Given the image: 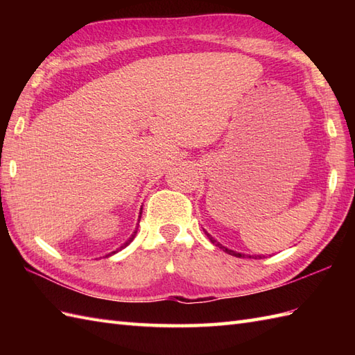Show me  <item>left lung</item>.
I'll return each instance as SVG.
<instances>
[{
  "mask_svg": "<svg viewBox=\"0 0 355 355\" xmlns=\"http://www.w3.org/2000/svg\"><path fill=\"white\" fill-rule=\"evenodd\" d=\"M205 233H206V235H207V238L210 239V243L215 244L216 247L223 248V250H224L225 253H229V254H232V256H236V258H245V256H247V258H253V259H262V258H263V256H261V254H252V256H250V254H243V253H238V252H235V250H229L227 247H224V245H221L220 243H216V241H215L212 236H210L206 230H205Z\"/></svg>",
  "mask_w": 355,
  "mask_h": 355,
  "instance_id": "8db88e82",
  "label": "left lung"
}]
</instances>
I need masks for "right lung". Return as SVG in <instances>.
<instances>
[{"instance_id": "obj_1", "label": "right lung", "mask_w": 355, "mask_h": 355, "mask_svg": "<svg viewBox=\"0 0 355 355\" xmlns=\"http://www.w3.org/2000/svg\"><path fill=\"white\" fill-rule=\"evenodd\" d=\"M140 215H141V212H140ZM135 233H137V229H135V232L132 233V235H131V238H130V239H128V241H126V243H125L123 245H120V248H117V250H116V252H111V253H108V254H107V258H108V256H111V254H114V253H117L119 250H122V248H125V247H126L128 244H130V243H131V241H132V239L135 238Z\"/></svg>"}]
</instances>
